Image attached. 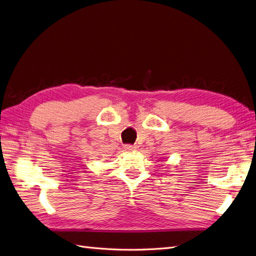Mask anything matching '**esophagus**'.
Wrapping results in <instances>:
<instances>
[{
    "mask_svg": "<svg viewBox=\"0 0 256 256\" xmlns=\"http://www.w3.org/2000/svg\"><path fill=\"white\" fill-rule=\"evenodd\" d=\"M124 151L132 152V151H136V150L138 148V146H132V144H127V146H124Z\"/></svg>",
    "mask_w": 256,
    "mask_h": 256,
    "instance_id": "obj_1",
    "label": "esophagus"
}]
</instances>
